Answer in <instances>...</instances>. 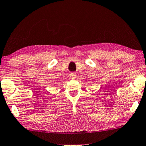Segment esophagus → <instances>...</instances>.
I'll return each instance as SVG.
<instances>
[{
  "instance_id": "34e87169",
  "label": "esophagus",
  "mask_w": 146,
  "mask_h": 146,
  "mask_svg": "<svg viewBox=\"0 0 146 146\" xmlns=\"http://www.w3.org/2000/svg\"><path fill=\"white\" fill-rule=\"evenodd\" d=\"M69 77H70V78H71V79H73L76 78L77 75H76V73H75V72H72V73H70Z\"/></svg>"
}]
</instances>
